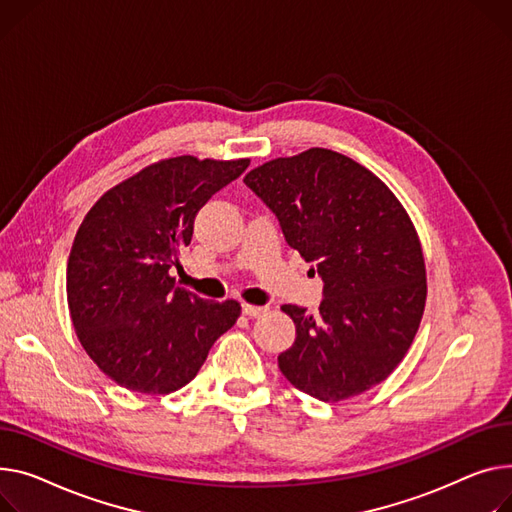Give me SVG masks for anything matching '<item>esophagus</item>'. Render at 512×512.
<instances>
[{
  "mask_svg": "<svg viewBox=\"0 0 512 512\" xmlns=\"http://www.w3.org/2000/svg\"><path fill=\"white\" fill-rule=\"evenodd\" d=\"M267 309L265 306H257V304H243V313L247 315V317H259V315H263Z\"/></svg>",
  "mask_w": 512,
  "mask_h": 512,
  "instance_id": "34e87169",
  "label": "esophagus"
}]
</instances>
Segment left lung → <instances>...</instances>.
<instances>
[{"label":"left lung","instance_id":"left-lung-1","mask_svg":"<svg viewBox=\"0 0 512 512\" xmlns=\"http://www.w3.org/2000/svg\"><path fill=\"white\" fill-rule=\"evenodd\" d=\"M245 183L323 278L317 315L282 306L296 325L292 348L278 356L284 377L329 403L385 381L426 304L422 243L401 201L368 168L325 148L269 160Z\"/></svg>","mask_w":512,"mask_h":512}]
</instances>
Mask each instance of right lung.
Instances as JSON below:
<instances>
[{"label": "right lung", "instance_id": "add662e5", "mask_svg": "<svg viewBox=\"0 0 512 512\" xmlns=\"http://www.w3.org/2000/svg\"><path fill=\"white\" fill-rule=\"evenodd\" d=\"M249 158L175 156L111 187L84 216L67 259V306L92 362L117 385L166 395L185 387L216 339L241 317L177 286L170 267L193 220Z\"/></svg>", "mask_w": 512, "mask_h": 512}]
</instances>
